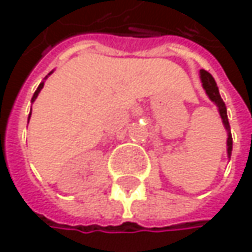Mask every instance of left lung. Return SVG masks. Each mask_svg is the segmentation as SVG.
<instances>
[{
	"instance_id": "8db88e82",
	"label": "left lung",
	"mask_w": 252,
	"mask_h": 252,
	"mask_svg": "<svg viewBox=\"0 0 252 252\" xmlns=\"http://www.w3.org/2000/svg\"><path fill=\"white\" fill-rule=\"evenodd\" d=\"M200 80L203 83V89L206 90V94L209 96V99L212 102L216 103V106L219 108V114H220V118H222V123L226 128L227 131V158L230 159V155H232V134H230V126H229V121H227V114H226V106H225V102L223 99L220 97V93H219V89H218V84L215 81V78L212 77V74L206 70H200Z\"/></svg>"
}]
</instances>
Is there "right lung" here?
Instances as JSON below:
<instances>
[{
  "instance_id": "right-lung-1",
  "label": "right lung",
  "mask_w": 252,
  "mask_h": 252,
  "mask_svg": "<svg viewBox=\"0 0 252 252\" xmlns=\"http://www.w3.org/2000/svg\"><path fill=\"white\" fill-rule=\"evenodd\" d=\"M51 74H52V71H51V73H49V74H48V76H51ZM48 76L45 77V78H48ZM43 84H45V81H42V83H40V84H39V87H37V89H36V92H34V94H33V97H32V103H33V102H34V100H36V97H37V94H39V93H40V90H42V89H43ZM30 115H32V112H30V114H29V120H30Z\"/></svg>"
}]
</instances>
